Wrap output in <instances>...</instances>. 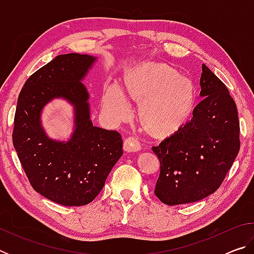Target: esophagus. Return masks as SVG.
Here are the masks:
<instances>
[{
	"label": "esophagus",
	"mask_w": 254,
	"mask_h": 254,
	"mask_svg": "<svg viewBox=\"0 0 254 254\" xmlns=\"http://www.w3.org/2000/svg\"><path fill=\"white\" fill-rule=\"evenodd\" d=\"M139 150H141V144L139 142V140L133 136L127 137L126 141H124V151L136 152L139 151Z\"/></svg>",
	"instance_id": "obj_1"
}]
</instances>
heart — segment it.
I'll use <instances>...</instances> for the list:
<instances>
[{
  "instance_id": "b5f03b06",
  "label": "heart",
  "mask_w": 254,
  "mask_h": 254,
  "mask_svg": "<svg viewBox=\"0 0 254 254\" xmlns=\"http://www.w3.org/2000/svg\"><path fill=\"white\" fill-rule=\"evenodd\" d=\"M127 93L142 104L145 121L156 131L168 132L185 122L192 111L194 85L187 77L162 64H145L126 78ZM103 110L111 120L120 122L131 112V104L121 86L112 83L102 98Z\"/></svg>"
}]
</instances>
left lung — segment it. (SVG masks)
Instances as JSON below:
<instances>
[{"label": "left lung", "mask_w": 254, "mask_h": 254, "mask_svg": "<svg viewBox=\"0 0 254 254\" xmlns=\"http://www.w3.org/2000/svg\"><path fill=\"white\" fill-rule=\"evenodd\" d=\"M201 68V101L191 120L152 148L160 161L154 194L169 206L195 203L216 191L240 150L235 102L224 83L204 64Z\"/></svg>", "instance_id": "left-lung-1"}]
</instances>
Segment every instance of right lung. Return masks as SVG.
Segmentation results:
<instances>
[{"instance_id": "1", "label": "right lung", "mask_w": 254, "mask_h": 254, "mask_svg": "<svg viewBox=\"0 0 254 254\" xmlns=\"http://www.w3.org/2000/svg\"><path fill=\"white\" fill-rule=\"evenodd\" d=\"M96 62L94 56L59 55L29 77L18 98L12 137L21 165L34 190L64 206L93 201L123 154L119 132L93 126L83 80ZM55 99L73 107L67 140L53 139L42 126V112Z\"/></svg>"}]
</instances>
